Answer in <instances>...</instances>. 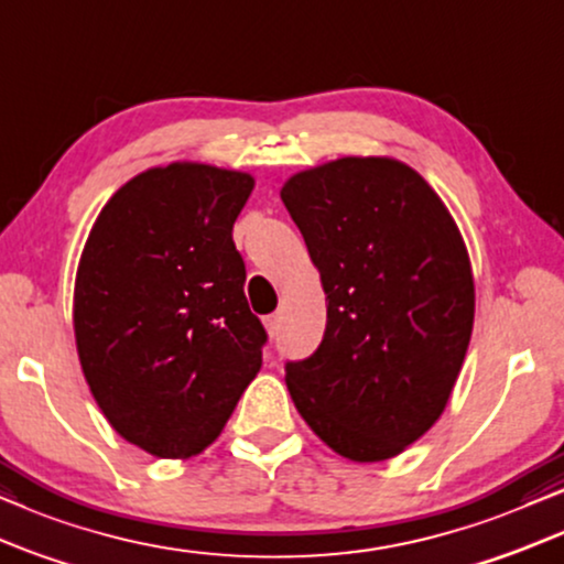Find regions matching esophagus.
Returning a JSON list of instances; mask_svg holds the SVG:
<instances>
[{
    "label": "esophagus",
    "mask_w": 564,
    "mask_h": 564,
    "mask_svg": "<svg viewBox=\"0 0 564 564\" xmlns=\"http://www.w3.org/2000/svg\"><path fill=\"white\" fill-rule=\"evenodd\" d=\"M265 329L270 337H275L278 329H281V317H278V314H270V317L265 319Z\"/></svg>",
    "instance_id": "esophagus-1"
}]
</instances>
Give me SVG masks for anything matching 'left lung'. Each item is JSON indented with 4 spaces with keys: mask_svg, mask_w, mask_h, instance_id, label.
<instances>
[{
    "mask_svg": "<svg viewBox=\"0 0 564 564\" xmlns=\"http://www.w3.org/2000/svg\"><path fill=\"white\" fill-rule=\"evenodd\" d=\"M281 200L327 294L319 348L286 366L299 415L335 454H402L444 415L475 325L467 245L438 193L392 156L291 175Z\"/></svg>",
    "mask_w": 564,
    "mask_h": 564,
    "instance_id": "left-lung-1",
    "label": "left lung"
}]
</instances>
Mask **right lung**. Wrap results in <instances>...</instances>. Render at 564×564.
Listing matches in <instances>:
<instances>
[{
    "mask_svg": "<svg viewBox=\"0 0 564 564\" xmlns=\"http://www.w3.org/2000/svg\"><path fill=\"white\" fill-rule=\"evenodd\" d=\"M250 172L149 167L112 193L82 250L74 340L120 438L191 459L219 438L262 366L265 329L245 296L231 227Z\"/></svg>",
    "mask_w": 564,
    "mask_h": 564,
    "instance_id": "add662e5",
    "label": "right lung"
}]
</instances>
